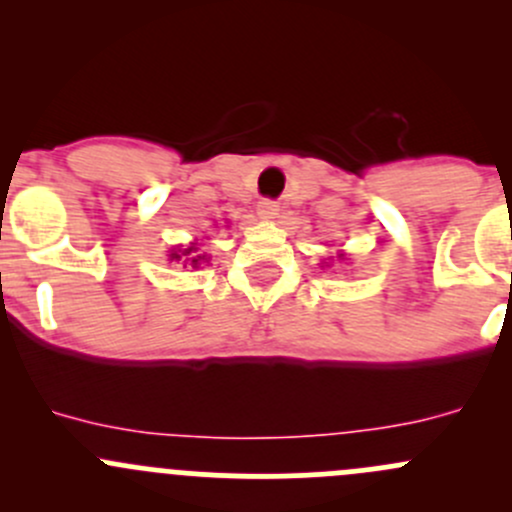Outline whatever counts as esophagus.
Instances as JSON below:
<instances>
[{
	"instance_id": "34e87169",
	"label": "esophagus",
	"mask_w": 512,
	"mask_h": 512,
	"mask_svg": "<svg viewBox=\"0 0 512 512\" xmlns=\"http://www.w3.org/2000/svg\"><path fill=\"white\" fill-rule=\"evenodd\" d=\"M257 213L262 215V218H275L277 213H280V205H277V200H260V205H257Z\"/></svg>"
}]
</instances>
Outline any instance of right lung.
<instances>
[{"mask_svg": "<svg viewBox=\"0 0 512 512\" xmlns=\"http://www.w3.org/2000/svg\"><path fill=\"white\" fill-rule=\"evenodd\" d=\"M183 255H190V265H193V267H198L200 262L205 260V255H195V247H188V250H183ZM173 257L178 260L180 255H175V252H173Z\"/></svg>", "mask_w": 512, "mask_h": 512, "instance_id": "1", "label": "right lung"}]
</instances>
